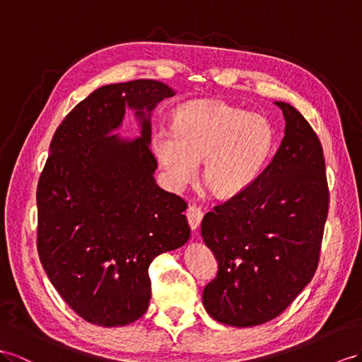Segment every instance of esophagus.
<instances>
[{
  "instance_id": "34e87169",
  "label": "esophagus",
  "mask_w": 362,
  "mask_h": 362,
  "mask_svg": "<svg viewBox=\"0 0 362 362\" xmlns=\"http://www.w3.org/2000/svg\"><path fill=\"white\" fill-rule=\"evenodd\" d=\"M187 218H188V223H189L191 229L196 230L203 218V211L196 205H191L187 211Z\"/></svg>"
}]
</instances>
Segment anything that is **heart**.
I'll use <instances>...</instances> for the list:
<instances>
[{
	"label": "heart",
	"instance_id": "1",
	"mask_svg": "<svg viewBox=\"0 0 362 362\" xmlns=\"http://www.w3.org/2000/svg\"><path fill=\"white\" fill-rule=\"evenodd\" d=\"M151 148L174 189L202 179L218 197H233L251 187L274 150L267 120L223 100H191L175 108L171 128H157Z\"/></svg>",
	"mask_w": 362,
	"mask_h": 362
}]
</instances>
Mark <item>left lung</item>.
Wrapping results in <instances>:
<instances>
[{
  "instance_id": "obj_1",
  "label": "left lung",
  "mask_w": 362,
  "mask_h": 362,
  "mask_svg": "<svg viewBox=\"0 0 362 362\" xmlns=\"http://www.w3.org/2000/svg\"><path fill=\"white\" fill-rule=\"evenodd\" d=\"M284 137L251 187L206 212L202 238L218 263L203 289L212 318L252 327L276 318L318 266L329 191L322 148L308 120L287 102Z\"/></svg>"
}]
</instances>
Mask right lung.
<instances>
[{"mask_svg": "<svg viewBox=\"0 0 362 362\" xmlns=\"http://www.w3.org/2000/svg\"><path fill=\"white\" fill-rule=\"evenodd\" d=\"M175 93L137 79L99 87L73 108L50 142L36 189L38 254L54 289L81 318L127 326L146 312L148 266L188 242L187 202L156 183L151 116ZM129 107L136 139L114 133Z\"/></svg>", "mask_w": 362, "mask_h": 362, "instance_id": "right-lung-1", "label": "right lung"}]
</instances>
